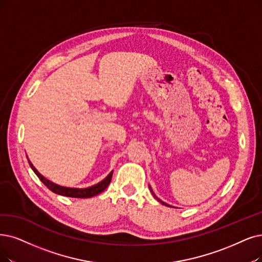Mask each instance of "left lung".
Returning a JSON list of instances; mask_svg holds the SVG:
<instances>
[{
  "mask_svg": "<svg viewBox=\"0 0 262 262\" xmlns=\"http://www.w3.org/2000/svg\"><path fill=\"white\" fill-rule=\"evenodd\" d=\"M149 189H150V191H151V193H152V194H154V196H155V198H156V199H157V200H158V201H159V202H160V203H162V204H163V205H166V206H170V205H167V204H166V203H164V202H162V201H161V200H160V199H158V198H157V196H156V194H155V193H154V192H152V190H151V188H150V186H149Z\"/></svg>",
  "mask_w": 262,
  "mask_h": 262,
  "instance_id": "left-lung-1",
  "label": "left lung"
}]
</instances>
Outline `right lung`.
<instances>
[{"instance_id": "right-lung-1", "label": "right lung", "mask_w": 262, "mask_h": 262, "mask_svg": "<svg viewBox=\"0 0 262 262\" xmlns=\"http://www.w3.org/2000/svg\"><path fill=\"white\" fill-rule=\"evenodd\" d=\"M28 161H29L31 169L34 171V173L37 175V177L41 181V183H43L49 190H51L52 192H55L57 194L64 195V196H71V198H91V196H95V195L101 193L102 191L106 189L107 186L111 183L112 176H113V171H112L105 177V179H104L102 182L98 183L97 185H93V186L88 187V188H69V187L59 186L55 183L50 182L49 180L45 179V177L35 169L33 164L31 163V161L29 159H28Z\"/></svg>"}]
</instances>
